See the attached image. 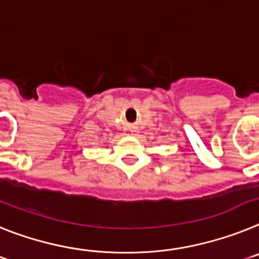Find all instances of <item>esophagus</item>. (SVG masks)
I'll return each instance as SVG.
<instances>
[{
	"label": "esophagus",
	"mask_w": 259,
	"mask_h": 259,
	"mask_svg": "<svg viewBox=\"0 0 259 259\" xmlns=\"http://www.w3.org/2000/svg\"><path fill=\"white\" fill-rule=\"evenodd\" d=\"M127 133H129L130 136H134V133H136V130H134V127H129V129H127Z\"/></svg>",
	"instance_id": "esophagus-1"
}]
</instances>
